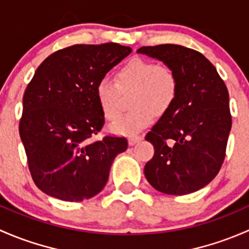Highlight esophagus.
Segmentation results:
<instances>
[{
  "label": "esophagus",
  "mask_w": 249,
  "mask_h": 249,
  "mask_svg": "<svg viewBox=\"0 0 249 249\" xmlns=\"http://www.w3.org/2000/svg\"><path fill=\"white\" fill-rule=\"evenodd\" d=\"M142 139V135H130V137L128 138V142H129V145H134V143L140 142Z\"/></svg>",
  "instance_id": "esophagus-1"
}]
</instances>
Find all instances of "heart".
<instances>
[{"label": "heart", "instance_id": "heart-1", "mask_svg": "<svg viewBox=\"0 0 249 249\" xmlns=\"http://www.w3.org/2000/svg\"><path fill=\"white\" fill-rule=\"evenodd\" d=\"M132 90L133 107L110 127L116 134L139 132L153 121L155 114L168 111L178 97V76L173 69L155 61L140 57L129 60L119 69L116 80L103 78L97 84V101L107 119H116L123 105V93Z\"/></svg>", "mask_w": 249, "mask_h": 249}]
</instances>
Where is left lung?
Here are the masks:
<instances>
[{"label":"left lung","instance_id":"1","mask_svg":"<svg viewBox=\"0 0 249 249\" xmlns=\"http://www.w3.org/2000/svg\"><path fill=\"white\" fill-rule=\"evenodd\" d=\"M138 53L162 61L178 80L173 107L145 137L155 148L143 168L146 180L171 196L199 191L224 162L231 129L227 86L214 66L193 49L160 44L142 47Z\"/></svg>","mask_w":249,"mask_h":249}]
</instances>
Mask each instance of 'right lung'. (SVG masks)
I'll list each match as a JSON object with an SVG mask.
<instances>
[{
	"label": "right lung",
	"instance_id": "right-lung-1",
	"mask_svg": "<svg viewBox=\"0 0 249 249\" xmlns=\"http://www.w3.org/2000/svg\"><path fill=\"white\" fill-rule=\"evenodd\" d=\"M132 53L117 43L75 44L48 56L25 89L19 133L31 176L48 196L81 201L98 194L125 138L104 137L98 81Z\"/></svg>",
	"mask_w": 249,
	"mask_h": 249
}]
</instances>
